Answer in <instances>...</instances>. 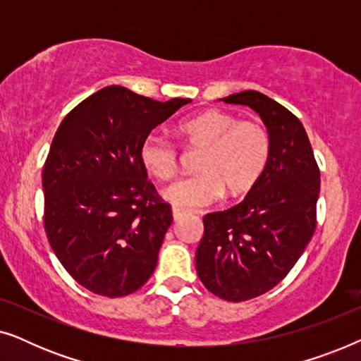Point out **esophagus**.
I'll return each mask as SVG.
<instances>
[{
  "mask_svg": "<svg viewBox=\"0 0 361 361\" xmlns=\"http://www.w3.org/2000/svg\"><path fill=\"white\" fill-rule=\"evenodd\" d=\"M185 215H187V212H185V210L176 209V207H174V209H172V219H174L176 221H177V220H180L182 216H185Z\"/></svg>",
  "mask_w": 361,
  "mask_h": 361,
  "instance_id": "obj_1",
  "label": "esophagus"
}]
</instances>
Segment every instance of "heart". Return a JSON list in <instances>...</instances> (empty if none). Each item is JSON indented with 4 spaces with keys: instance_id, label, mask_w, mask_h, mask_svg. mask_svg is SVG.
Returning <instances> with one entry per match:
<instances>
[{
    "instance_id": "b5f03b06",
    "label": "heart",
    "mask_w": 361,
    "mask_h": 361,
    "mask_svg": "<svg viewBox=\"0 0 361 361\" xmlns=\"http://www.w3.org/2000/svg\"><path fill=\"white\" fill-rule=\"evenodd\" d=\"M187 146L202 147L195 169L162 192V197L179 209H197L219 200L224 190L240 197L253 189L269 159L271 141L266 128L256 121H238L231 113L205 110L182 120L176 128ZM145 169L159 180H169L177 172L176 147L161 137L147 136L140 147Z\"/></svg>"
}]
</instances>
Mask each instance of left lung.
Listing matches in <instances>:
<instances>
[{
	"mask_svg": "<svg viewBox=\"0 0 361 361\" xmlns=\"http://www.w3.org/2000/svg\"><path fill=\"white\" fill-rule=\"evenodd\" d=\"M256 111L271 151L243 202L204 216L197 274L220 299L241 302L268 293L298 263L315 230L320 172L302 123L256 90L221 98Z\"/></svg>",
	"mask_w": 361,
	"mask_h": 361,
	"instance_id": "1",
	"label": "left lung"
}]
</instances>
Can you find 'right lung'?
I'll return each mask as SVG.
<instances>
[{
  "label": "right lung",
  "instance_id": "1",
  "mask_svg": "<svg viewBox=\"0 0 361 361\" xmlns=\"http://www.w3.org/2000/svg\"><path fill=\"white\" fill-rule=\"evenodd\" d=\"M190 102L111 85L59 126L42 171L44 226L67 273L92 293L121 298L154 273L172 212L147 182L140 147Z\"/></svg>",
  "mask_w": 361,
  "mask_h": 361
}]
</instances>
